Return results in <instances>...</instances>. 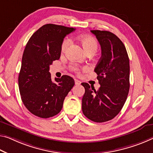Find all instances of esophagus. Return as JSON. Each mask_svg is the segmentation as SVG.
Segmentation results:
<instances>
[{
    "label": "esophagus",
    "mask_w": 153,
    "mask_h": 153,
    "mask_svg": "<svg viewBox=\"0 0 153 153\" xmlns=\"http://www.w3.org/2000/svg\"><path fill=\"white\" fill-rule=\"evenodd\" d=\"M75 84H76V85H79L81 84V82L78 80V79H75Z\"/></svg>",
    "instance_id": "obj_1"
}]
</instances>
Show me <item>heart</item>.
Returning a JSON list of instances; mask_svg holds the SVG:
<instances>
[{"mask_svg": "<svg viewBox=\"0 0 153 153\" xmlns=\"http://www.w3.org/2000/svg\"><path fill=\"white\" fill-rule=\"evenodd\" d=\"M79 40H80L82 45L87 54H89V53H93V54H94L97 52L98 48V43L94 37L88 35L82 36L79 38ZM70 43H71V40L69 38H66L65 39H64L61 45L62 52H65L67 49ZM73 70L76 72H78L79 71V69L77 67H73Z\"/></svg>", "mask_w": 153, "mask_h": 153, "instance_id": "b5f03b06", "label": "heart"}]
</instances>
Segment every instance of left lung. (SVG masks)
<instances>
[{"label": "left lung", "instance_id": "obj_1", "mask_svg": "<svg viewBox=\"0 0 153 153\" xmlns=\"http://www.w3.org/2000/svg\"><path fill=\"white\" fill-rule=\"evenodd\" d=\"M101 48V56L94 72L101 86L98 91L83 82L85 88L82 108L92 121L103 123L120 112L129 91V59L125 46L114 34L106 30H91Z\"/></svg>", "mask_w": 153, "mask_h": 153}]
</instances>
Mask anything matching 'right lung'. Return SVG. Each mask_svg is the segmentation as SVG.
I'll return each mask as SVG.
<instances>
[{"label": "right lung", "mask_w": 153, "mask_h": 153, "mask_svg": "<svg viewBox=\"0 0 153 153\" xmlns=\"http://www.w3.org/2000/svg\"><path fill=\"white\" fill-rule=\"evenodd\" d=\"M74 30L61 25L45 24L26 43L18 77L19 90L24 105L38 117L58 114L74 86V79L66 75L52 82L49 72L50 65L60 59L65 37Z\"/></svg>", "instance_id": "obj_1"}]
</instances>
